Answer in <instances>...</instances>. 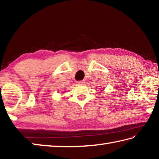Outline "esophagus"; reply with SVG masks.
Here are the masks:
<instances>
[{
	"instance_id": "esophagus-1",
	"label": "esophagus",
	"mask_w": 159,
	"mask_h": 159,
	"mask_svg": "<svg viewBox=\"0 0 159 159\" xmlns=\"http://www.w3.org/2000/svg\"><path fill=\"white\" fill-rule=\"evenodd\" d=\"M85 80H80V81H79V84L80 85H85Z\"/></svg>"
}]
</instances>
